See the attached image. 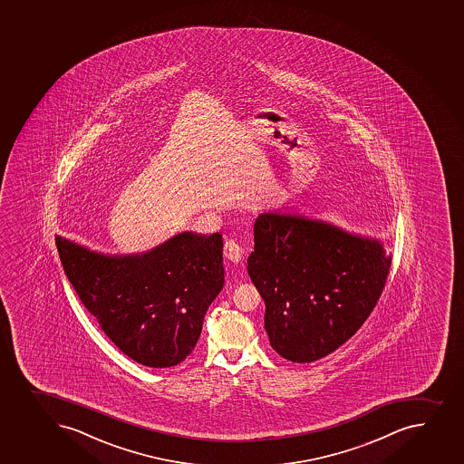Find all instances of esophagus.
Masks as SVG:
<instances>
[{"label": "esophagus", "mask_w": 464, "mask_h": 464, "mask_svg": "<svg viewBox=\"0 0 464 464\" xmlns=\"http://www.w3.org/2000/svg\"><path fill=\"white\" fill-rule=\"evenodd\" d=\"M224 256L228 258L229 262L240 263L244 258V248L240 246L239 242L228 239L224 245Z\"/></svg>", "instance_id": "esophagus-1"}]
</instances>
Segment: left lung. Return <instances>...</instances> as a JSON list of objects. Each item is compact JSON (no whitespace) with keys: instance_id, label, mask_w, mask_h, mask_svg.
I'll return each instance as SVG.
<instances>
[{"instance_id":"1","label":"left lung","mask_w":464,"mask_h":464,"mask_svg":"<svg viewBox=\"0 0 464 464\" xmlns=\"http://www.w3.org/2000/svg\"><path fill=\"white\" fill-rule=\"evenodd\" d=\"M254 242L248 274L266 304L271 346L289 362H316L351 339L391 272L380 242L304 216L263 213Z\"/></svg>"}]
</instances>
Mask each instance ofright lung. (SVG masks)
<instances>
[{
  "instance_id": "add662e5",
  "label": "right lung",
  "mask_w": 464,
  "mask_h": 464,
  "mask_svg": "<svg viewBox=\"0 0 464 464\" xmlns=\"http://www.w3.org/2000/svg\"><path fill=\"white\" fill-rule=\"evenodd\" d=\"M64 274L107 337L134 362L177 366L224 285L222 236H175L150 253L106 257L57 236Z\"/></svg>"
}]
</instances>
